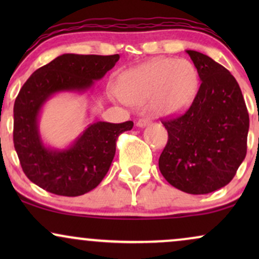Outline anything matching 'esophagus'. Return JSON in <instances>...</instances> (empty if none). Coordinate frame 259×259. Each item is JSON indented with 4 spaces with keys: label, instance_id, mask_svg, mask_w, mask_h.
I'll return each mask as SVG.
<instances>
[{
    "label": "esophagus",
    "instance_id": "esophagus-1",
    "mask_svg": "<svg viewBox=\"0 0 259 259\" xmlns=\"http://www.w3.org/2000/svg\"><path fill=\"white\" fill-rule=\"evenodd\" d=\"M150 124V119L148 118H141V119L138 120V123H136V125H138L139 127H144Z\"/></svg>",
    "mask_w": 259,
    "mask_h": 259
}]
</instances>
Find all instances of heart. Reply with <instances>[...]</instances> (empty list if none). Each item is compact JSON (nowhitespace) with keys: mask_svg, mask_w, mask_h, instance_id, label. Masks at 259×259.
Segmentation results:
<instances>
[{"mask_svg":"<svg viewBox=\"0 0 259 259\" xmlns=\"http://www.w3.org/2000/svg\"><path fill=\"white\" fill-rule=\"evenodd\" d=\"M114 89L124 102L139 105L148 100L151 112L170 117L192 103L198 90V72L187 59L159 57L121 73Z\"/></svg>","mask_w":259,"mask_h":259,"instance_id":"1","label":"heart"}]
</instances>
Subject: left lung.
<instances>
[{"label":"left lung","mask_w":259,"mask_h":259,"mask_svg":"<svg viewBox=\"0 0 259 259\" xmlns=\"http://www.w3.org/2000/svg\"><path fill=\"white\" fill-rule=\"evenodd\" d=\"M186 52L201 85L184 114L162 121L168 142L158 165L171 186L204 195L228 185L245 159L249 117L230 72L203 53Z\"/></svg>","instance_id":"left-lung-1"}]
</instances>
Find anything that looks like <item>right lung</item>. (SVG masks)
<instances>
[{
  "instance_id": "1",
  "label": "right lung",
  "mask_w": 259,
  "mask_h": 259,
  "mask_svg": "<svg viewBox=\"0 0 259 259\" xmlns=\"http://www.w3.org/2000/svg\"><path fill=\"white\" fill-rule=\"evenodd\" d=\"M119 61V55L65 53L31 74L14 102L13 142L28 179L59 196L84 195L102 181L115 154L117 139L132 130V120L113 124L96 121L67 150L44 145L38 133V113L52 95L84 92Z\"/></svg>"
}]
</instances>
